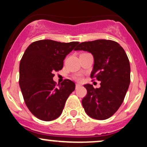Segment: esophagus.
I'll return each mask as SVG.
<instances>
[{
    "label": "esophagus",
    "instance_id": "obj_1",
    "mask_svg": "<svg viewBox=\"0 0 147 147\" xmlns=\"http://www.w3.org/2000/svg\"><path fill=\"white\" fill-rule=\"evenodd\" d=\"M79 87H81V85L80 84H76V86H75V88H76V89H77V88H79Z\"/></svg>",
    "mask_w": 147,
    "mask_h": 147
}]
</instances>
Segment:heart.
Returning a JSON list of instances; mask_svg holds the SVG:
<instances>
[{"instance_id": "heart-1", "label": "heart", "mask_w": 147, "mask_h": 147, "mask_svg": "<svg viewBox=\"0 0 147 147\" xmlns=\"http://www.w3.org/2000/svg\"><path fill=\"white\" fill-rule=\"evenodd\" d=\"M75 79H77V81H82V77L81 76H77V77H75Z\"/></svg>"}]
</instances>
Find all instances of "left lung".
Here are the masks:
<instances>
[{"label":"left lung","mask_w":147,"mask_h":147,"mask_svg":"<svg viewBox=\"0 0 147 147\" xmlns=\"http://www.w3.org/2000/svg\"><path fill=\"white\" fill-rule=\"evenodd\" d=\"M75 50L88 51L93 55L90 77L101 82L99 88L89 84L84 85L87 90L82 99L85 112L99 120L111 117L122 105L131 81L130 63L125 51L117 42L106 39L82 42Z\"/></svg>","instance_id":"1"}]
</instances>
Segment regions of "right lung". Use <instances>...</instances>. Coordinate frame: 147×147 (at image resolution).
<instances>
[{"instance_id":"obj_1","label":"right lung","mask_w":147,"mask_h":147,"mask_svg":"<svg viewBox=\"0 0 147 147\" xmlns=\"http://www.w3.org/2000/svg\"><path fill=\"white\" fill-rule=\"evenodd\" d=\"M79 42L61 43L50 39L33 42L19 65V85L25 103L35 117L43 121L57 119L62 113L75 84L65 79L59 88L54 72L63 68V60Z\"/></svg>"}]
</instances>
